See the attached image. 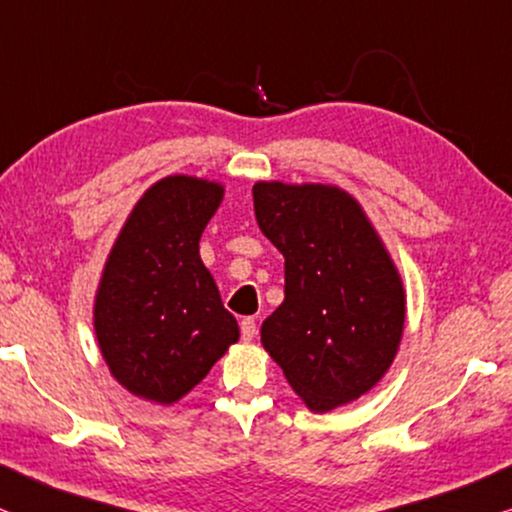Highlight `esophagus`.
<instances>
[{
	"mask_svg": "<svg viewBox=\"0 0 512 512\" xmlns=\"http://www.w3.org/2000/svg\"><path fill=\"white\" fill-rule=\"evenodd\" d=\"M257 335V323L255 318H243L241 320V337L243 342H252V337Z\"/></svg>",
	"mask_w": 512,
	"mask_h": 512,
	"instance_id": "obj_1",
	"label": "esophagus"
}]
</instances>
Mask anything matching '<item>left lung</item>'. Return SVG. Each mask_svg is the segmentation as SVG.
Segmentation results:
<instances>
[{"mask_svg": "<svg viewBox=\"0 0 512 512\" xmlns=\"http://www.w3.org/2000/svg\"><path fill=\"white\" fill-rule=\"evenodd\" d=\"M262 234L285 257V299L262 344L313 412L370 391L405 327L398 269L358 201L330 185L257 182Z\"/></svg>", "mask_w": 512, "mask_h": 512, "instance_id": "obj_1", "label": "left lung"}]
</instances>
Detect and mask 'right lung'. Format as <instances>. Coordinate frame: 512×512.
<instances>
[{
  "label": "right lung",
  "instance_id": "add662e5",
  "mask_svg": "<svg viewBox=\"0 0 512 512\" xmlns=\"http://www.w3.org/2000/svg\"><path fill=\"white\" fill-rule=\"evenodd\" d=\"M222 196L217 182L163 177L135 203L102 271L93 311L102 358L152 403L187 395L238 339L199 255Z\"/></svg>",
  "mask_w": 512,
  "mask_h": 512
}]
</instances>
